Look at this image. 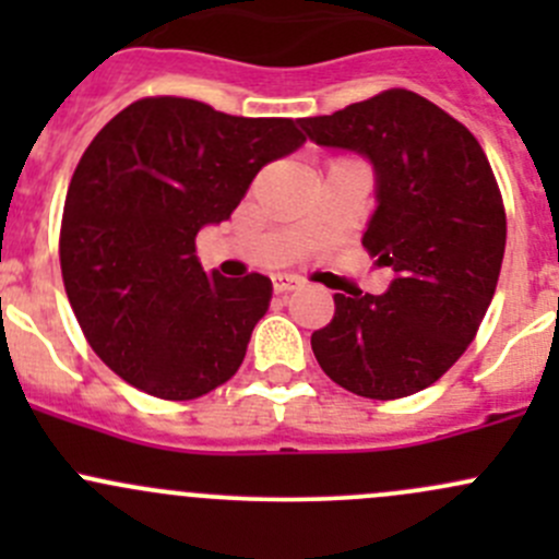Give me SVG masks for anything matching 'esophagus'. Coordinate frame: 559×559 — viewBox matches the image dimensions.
Listing matches in <instances>:
<instances>
[{
    "label": "esophagus",
    "mask_w": 559,
    "mask_h": 559,
    "mask_svg": "<svg viewBox=\"0 0 559 559\" xmlns=\"http://www.w3.org/2000/svg\"><path fill=\"white\" fill-rule=\"evenodd\" d=\"M273 289H275V295L295 292V289H300V278H292V275H278V278H273Z\"/></svg>",
    "instance_id": "1"
}]
</instances>
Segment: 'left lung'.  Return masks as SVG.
<instances>
[{"mask_svg": "<svg viewBox=\"0 0 559 559\" xmlns=\"http://www.w3.org/2000/svg\"><path fill=\"white\" fill-rule=\"evenodd\" d=\"M300 123L319 145L373 162L379 207L362 246L394 270L384 295H335V316L311 335L316 359L359 397L421 392L465 354L498 286L506 207L487 154L408 88Z\"/></svg>", "mask_w": 559, "mask_h": 559, "instance_id": "1", "label": "left lung"}]
</instances>
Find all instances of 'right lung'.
<instances>
[{"label":"right lung","mask_w":559,"mask_h":559,"mask_svg":"<svg viewBox=\"0 0 559 559\" xmlns=\"http://www.w3.org/2000/svg\"><path fill=\"white\" fill-rule=\"evenodd\" d=\"M302 143L292 118L183 97H143L99 129L67 189L59 259L78 324L112 373L175 403L238 373L273 284L207 275L194 240Z\"/></svg>","instance_id":"add662e5"}]
</instances>
